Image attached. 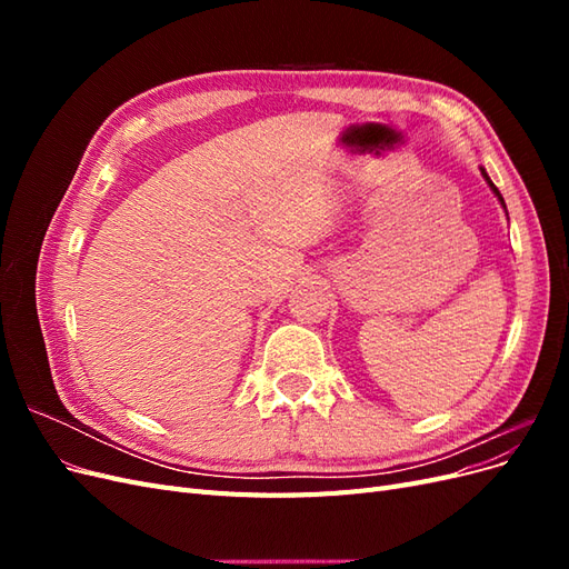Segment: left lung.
I'll use <instances>...</instances> for the list:
<instances>
[{"instance_id":"8db88e82","label":"left lung","mask_w":569,"mask_h":569,"mask_svg":"<svg viewBox=\"0 0 569 569\" xmlns=\"http://www.w3.org/2000/svg\"><path fill=\"white\" fill-rule=\"evenodd\" d=\"M479 170H481V176H485V180H487V184H489V187H491V192H493V194H496V197H498V201H501V206H503V209H506V201H503V197H501V192H498V187H496V184H493V182H491V178H489V176H487V170H485V168H479ZM506 216H508V211H506Z\"/></svg>"}]
</instances>
